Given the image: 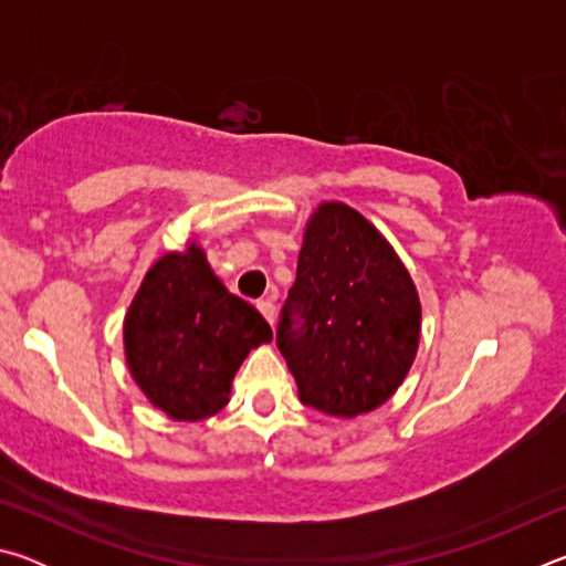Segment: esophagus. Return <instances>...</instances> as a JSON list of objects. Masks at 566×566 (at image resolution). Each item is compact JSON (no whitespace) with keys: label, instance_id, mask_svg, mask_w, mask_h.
Masks as SVG:
<instances>
[{"label":"esophagus","instance_id":"esophagus-1","mask_svg":"<svg viewBox=\"0 0 566 566\" xmlns=\"http://www.w3.org/2000/svg\"><path fill=\"white\" fill-rule=\"evenodd\" d=\"M256 310L262 312V317L270 322V324H274V317H276V310H274V304L270 302V300H262V302H256Z\"/></svg>","mask_w":566,"mask_h":566}]
</instances>
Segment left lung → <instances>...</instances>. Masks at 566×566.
<instances>
[{
    "mask_svg": "<svg viewBox=\"0 0 566 566\" xmlns=\"http://www.w3.org/2000/svg\"><path fill=\"white\" fill-rule=\"evenodd\" d=\"M421 304L395 249L357 209L310 217L276 347L302 405L352 419L395 395L417 357Z\"/></svg>",
    "mask_w": 566,
    "mask_h": 566,
    "instance_id": "obj_1",
    "label": "left lung"
}]
</instances>
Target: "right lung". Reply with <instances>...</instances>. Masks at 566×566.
<instances>
[{
	"label": "right lung",
	"instance_id": "obj_1",
	"mask_svg": "<svg viewBox=\"0 0 566 566\" xmlns=\"http://www.w3.org/2000/svg\"><path fill=\"white\" fill-rule=\"evenodd\" d=\"M272 342L252 304L229 294L195 242L151 264L124 317L134 381L177 421L217 415L249 349Z\"/></svg>",
	"mask_w": 566,
	"mask_h": 566
}]
</instances>
